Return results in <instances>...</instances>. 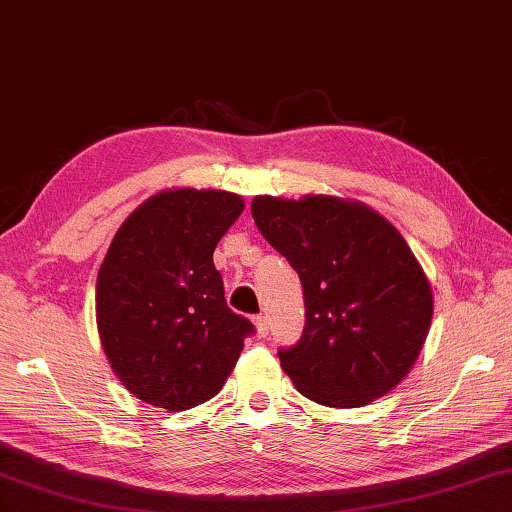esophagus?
I'll return each instance as SVG.
<instances>
[{
  "mask_svg": "<svg viewBox=\"0 0 512 512\" xmlns=\"http://www.w3.org/2000/svg\"><path fill=\"white\" fill-rule=\"evenodd\" d=\"M253 322H255V327H257L259 338H266L268 336V320H266V315H262V313L255 315Z\"/></svg>",
  "mask_w": 512,
  "mask_h": 512,
  "instance_id": "obj_1",
  "label": "esophagus"
}]
</instances>
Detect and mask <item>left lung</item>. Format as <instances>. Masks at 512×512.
Wrapping results in <instances>:
<instances>
[{
    "instance_id": "obj_1",
    "label": "left lung",
    "mask_w": 512,
    "mask_h": 512,
    "mask_svg": "<svg viewBox=\"0 0 512 512\" xmlns=\"http://www.w3.org/2000/svg\"><path fill=\"white\" fill-rule=\"evenodd\" d=\"M264 239L300 275L304 331L282 369L311 401L360 407L412 369L432 320V291L392 224L356 201L255 197Z\"/></svg>"
}]
</instances>
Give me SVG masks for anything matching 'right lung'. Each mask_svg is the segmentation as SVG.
<instances>
[{
    "label": "right lung",
    "instance_id": "add662e5",
    "mask_svg": "<svg viewBox=\"0 0 512 512\" xmlns=\"http://www.w3.org/2000/svg\"><path fill=\"white\" fill-rule=\"evenodd\" d=\"M244 210L237 194L170 190L127 217L96 282L100 342L129 392L170 412L210 401L253 336L226 304L212 253Z\"/></svg>",
    "mask_w": 512,
    "mask_h": 512
}]
</instances>
